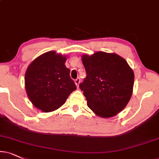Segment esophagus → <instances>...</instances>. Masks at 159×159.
I'll list each match as a JSON object with an SVG mask.
<instances>
[{
	"mask_svg": "<svg viewBox=\"0 0 159 159\" xmlns=\"http://www.w3.org/2000/svg\"><path fill=\"white\" fill-rule=\"evenodd\" d=\"M74 82H75V84L76 85V87L79 88V85L80 83V78H76V79L74 80Z\"/></svg>",
	"mask_w": 159,
	"mask_h": 159,
	"instance_id": "esophagus-1",
	"label": "esophagus"
}]
</instances>
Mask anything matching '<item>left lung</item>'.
I'll return each mask as SVG.
<instances>
[{
  "label": "left lung",
  "mask_w": 159,
  "mask_h": 159,
  "mask_svg": "<svg viewBox=\"0 0 159 159\" xmlns=\"http://www.w3.org/2000/svg\"><path fill=\"white\" fill-rule=\"evenodd\" d=\"M82 61L86 77L80 89L88 106L103 118L114 116L130 101L133 93L134 73L124 58L115 53L98 52L84 54Z\"/></svg>",
  "instance_id": "obj_1"
}]
</instances>
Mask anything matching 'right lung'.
<instances>
[{"label":"right lung","instance_id":"right-lung-1","mask_svg":"<svg viewBox=\"0 0 159 159\" xmlns=\"http://www.w3.org/2000/svg\"><path fill=\"white\" fill-rule=\"evenodd\" d=\"M66 57L48 52L37 57L25 74V88L33 105L45 113L62 106L76 89L66 67Z\"/></svg>","mask_w":159,"mask_h":159}]
</instances>
